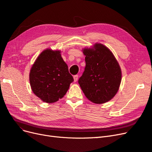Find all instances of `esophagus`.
Here are the masks:
<instances>
[{
  "label": "esophagus",
  "instance_id": "34e87169",
  "mask_svg": "<svg viewBox=\"0 0 152 152\" xmlns=\"http://www.w3.org/2000/svg\"><path fill=\"white\" fill-rule=\"evenodd\" d=\"M73 80H74V82H77V80H78V75H75L73 76Z\"/></svg>",
  "mask_w": 152,
  "mask_h": 152
}]
</instances>
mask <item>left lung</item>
<instances>
[{
    "label": "left lung",
    "mask_w": 152,
    "mask_h": 152,
    "mask_svg": "<svg viewBox=\"0 0 152 152\" xmlns=\"http://www.w3.org/2000/svg\"><path fill=\"white\" fill-rule=\"evenodd\" d=\"M86 67L79 84L86 98L96 104L111 100L118 92L122 72L114 55L108 48L96 43L82 49Z\"/></svg>",
    "instance_id": "left-lung-1"
}]
</instances>
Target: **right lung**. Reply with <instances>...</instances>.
Wrapping results in <instances>:
<instances>
[{"mask_svg": "<svg viewBox=\"0 0 152 152\" xmlns=\"http://www.w3.org/2000/svg\"><path fill=\"white\" fill-rule=\"evenodd\" d=\"M60 50L46 49L37 58L30 72L33 93L44 102L53 103L61 99L73 82Z\"/></svg>", "mask_w": 152, "mask_h": 152, "instance_id": "right-lung-1", "label": "right lung"}]
</instances>
